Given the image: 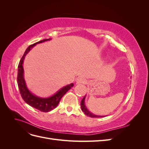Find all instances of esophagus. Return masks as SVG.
<instances>
[{
    "label": "esophagus",
    "mask_w": 149,
    "mask_h": 149,
    "mask_svg": "<svg viewBox=\"0 0 149 149\" xmlns=\"http://www.w3.org/2000/svg\"><path fill=\"white\" fill-rule=\"evenodd\" d=\"M87 82V80L86 79V78L83 77H79L77 80H76V83L77 84H80V83H83L84 84Z\"/></svg>",
    "instance_id": "esophagus-1"
}]
</instances>
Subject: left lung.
Segmentation results:
<instances>
[{
  "instance_id": "1",
  "label": "left lung",
  "mask_w": 149,
  "mask_h": 149,
  "mask_svg": "<svg viewBox=\"0 0 149 149\" xmlns=\"http://www.w3.org/2000/svg\"><path fill=\"white\" fill-rule=\"evenodd\" d=\"M85 97L86 96H84L83 97V100H81V109L82 111L84 112V113L89 116V117H91V118H102V117H104V116H97V115H94L93 114H92L91 112H90L88 109H87V107H86L85 106V104H84V100H85Z\"/></svg>"
}]
</instances>
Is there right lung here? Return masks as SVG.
<instances>
[{"instance_id":"1","label":"right lung","mask_w":149,"mask_h":149,"mask_svg":"<svg viewBox=\"0 0 149 149\" xmlns=\"http://www.w3.org/2000/svg\"><path fill=\"white\" fill-rule=\"evenodd\" d=\"M49 40H51V38L41 40V41L35 43L33 45H30L27 48H26L23 56L22 57L21 60L19 62V66H18L17 74L18 86H19L20 93L21 94L22 99H23L26 103H27L30 106L33 107L40 111L45 112H49L53 110V109H55V108L58 105V104H59L61 97L65 95L68 91H69V90L74 86L73 83L67 85L66 86L60 89L59 91L52 96L46 98L39 97L38 96H35L34 94L30 93L27 87H26V85L24 78L23 63L24 58L26 54L30 52V49L35 45H36V44L43 43Z\"/></svg>"}]
</instances>
